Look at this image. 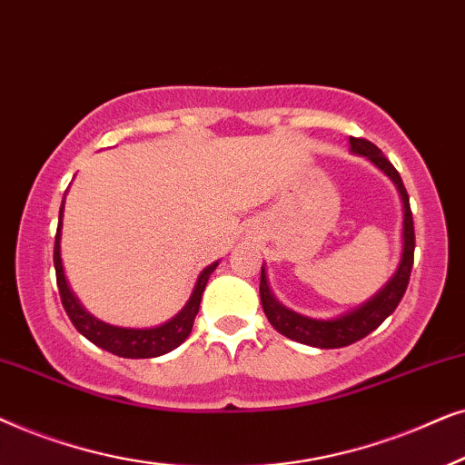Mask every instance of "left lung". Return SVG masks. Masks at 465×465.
I'll return each instance as SVG.
<instances>
[{"label": "left lung", "mask_w": 465, "mask_h": 465, "mask_svg": "<svg viewBox=\"0 0 465 465\" xmlns=\"http://www.w3.org/2000/svg\"><path fill=\"white\" fill-rule=\"evenodd\" d=\"M349 142L352 153L368 157L376 168L385 172V174L393 181L395 187H398L401 208H404V223H401V225H404L401 227V259L398 270H395V274L391 276V281H389L372 300H368L366 304L355 308V311L342 314V317L327 321L304 317V314H297L293 311H289V308H284L270 291L268 276H265V268L262 265L259 295H262L263 312L272 327H274L276 331H281L282 336L295 340V342L319 346V349H342V346L357 342V340L366 338L370 331H374L376 327L398 308L401 297H404L414 262V225L411 200H408L401 176L391 165V161H389L385 154H382L381 148L374 146L372 142L363 138H349Z\"/></svg>", "instance_id": "left-lung-1"}]
</instances>
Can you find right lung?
Wrapping results in <instances>:
<instances>
[{
  "mask_svg": "<svg viewBox=\"0 0 465 465\" xmlns=\"http://www.w3.org/2000/svg\"><path fill=\"white\" fill-rule=\"evenodd\" d=\"M65 200V197H64ZM61 219H64V203H61L59 210V227L57 236H54V272H57V287L61 295V304H64L67 317L74 323V327L83 333L86 340H91L93 344H97L99 349L113 352V355L127 357V359H148V357H159L165 355V352L174 351L176 346H181L184 340L189 338L191 330H193L195 314L200 311L202 293L206 289V282L213 272L216 270L219 262L210 263L208 268L202 270V274L197 276V282L193 287V293H191L189 302L184 304L181 312L176 314L174 319H170L168 323L151 327V330H127V327H114L104 323L89 314L83 308V304L76 300V295L72 293L70 287H67L65 274H64V263H61Z\"/></svg>",
  "mask_w": 465,
  "mask_h": 465,
  "instance_id": "add662e5",
  "label": "right lung"
}]
</instances>
